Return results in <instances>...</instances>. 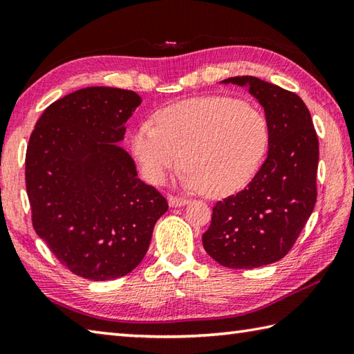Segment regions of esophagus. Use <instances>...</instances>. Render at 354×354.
Wrapping results in <instances>:
<instances>
[{"mask_svg":"<svg viewBox=\"0 0 354 354\" xmlns=\"http://www.w3.org/2000/svg\"><path fill=\"white\" fill-rule=\"evenodd\" d=\"M187 203H189V199L187 198H181V196H170L169 198L170 207H181V205H185Z\"/></svg>","mask_w":354,"mask_h":354,"instance_id":"1","label":"esophagus"}]
</instances>
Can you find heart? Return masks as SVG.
<instances>
[{
	"label": "heart",
	"instance_id": "1",
	"mask_svg": "<svg viewBox=\"0 0 354 354\" xmlns=\"http://www.w3.org/2000/svg\"><path fill=\"white\" fill-rule=\"evenodd\" d=\"M142 122L131 150L144 178L162 184L183 162V184L224 196L241 189L258 169L268 141L266 116L252 104L225 96L178 102Z\"/></svg>",
	"mask_w": 354,
	"mask_h": 354
}]
</instances>
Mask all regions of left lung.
<instances>
[{
  "label": "left lung",
  "mask_w": 354,
  "mask_h": 354,
  "mask_svg": "<svg viewBox=\"0 0 354 354\" xmlns=\"http://www.w3.org/2000/svg\"><path fill=\"white\" fill-rule=\"evenodd\" d=\"M224 84L247 86L264 107L268 155L244 190L218 201L203 234L205 252L228 268H256L282 259L315 209L319 141L304 101L254 76Z\"/></svg>",
  "instance_id": "8db88e82"
}]
</instances>
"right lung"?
Here are the masks:
<instances>
[{
	"mask_svg": "<svg viewBox=\"0 0 354 354\" xmlns=\"http://www.w3.org/2000/svg\"><path fill=\"white\" fill-rule=\"evenodd\" d=\"M140 95L87 87L52 102L26 151L32 224L62 266L90 281L130 273L169 204L136 175L124 140Z\"/></svg>",
	"mask_w": 354,
	"mask_h": 354,
	"instance_id": "add662e5",
	"label": "right lung"
}]
</instances>
